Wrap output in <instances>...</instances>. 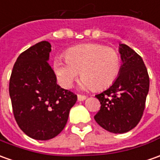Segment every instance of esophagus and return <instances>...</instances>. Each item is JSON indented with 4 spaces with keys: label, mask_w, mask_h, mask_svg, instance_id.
Listing matches in <instances>:
<instances>
[{
    "label": "esophagus",
    "mask_w": 160,
    "mask_h": 160,
    "mask_svg": "<svg viewBox=\"0 0 160 160\" xmlns=\"http://www.w3.org/2000/svg\"><path fill=\"white\" fill-rule=\"evenodd\" d=\"M86 98H87V96H86V95L78 94V100H79L80 102H81V101H84V100H86Z\"/></svg>",
    "instance_id": "obj_1"
}]
</instances>
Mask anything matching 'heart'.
<instances>
[{
	"instance_id": "heart-1",
	"label": "heart",
	"mask_w": 160,
	"mask_h": 160,
	"mask_svg": "<svg viewBox=\"0 0 160 160\" xmlns=\"http://www.w3.org/2000/svg\"><path fill=\"white\" fill-rule=\"evenodd\" d=\"M121 65L117 50L100 43H84L68 49L65 59L57 58L53 68L59 84L65 88H71L80 72L82 88L102 90L117 80Z\"/></svg>"
}]
</instances>
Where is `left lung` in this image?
I'll return each instance as SVG.
<instances>
[{
    "mask_svg": "<svg viewBox=\"0 0 160 160\" xmlns=\"http://www.w3.org/2000/svg\"><path fill=\"white\" fill-rule=\"evenodd\" d=\"M122 65L110 88L96 94L101 102L94 120L112 133H125L138 124L144 114L150 79L142 58L126 44H120Z\"/></svg>",
    "mask_w": 160,
    "mask_h": 160,
    "instance_id": "1",
    "label": "left lung"
}]
</instances>
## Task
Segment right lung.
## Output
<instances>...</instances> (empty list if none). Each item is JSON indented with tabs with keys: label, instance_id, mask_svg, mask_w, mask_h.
Returning <instances> with one entry per match:
<instances>
[{
	"label": "right lung",
	"instance_id": "obj_1",
	"mask_svg": "<svg viewBox=\"0 0 160 160\" xmlns=\"http://www.w3.org/2000/svg\"><path fill=\"white\" fill-rule=\"evenodd\" d=\"M52 45L42 41L17 58L9 80V95L17 124L37 140L55 138L65 128L77 95L57 84L49 65Z\"/></svg>",
	"mask_w": 160,
	"mask_h": 160
}]
</instances>
